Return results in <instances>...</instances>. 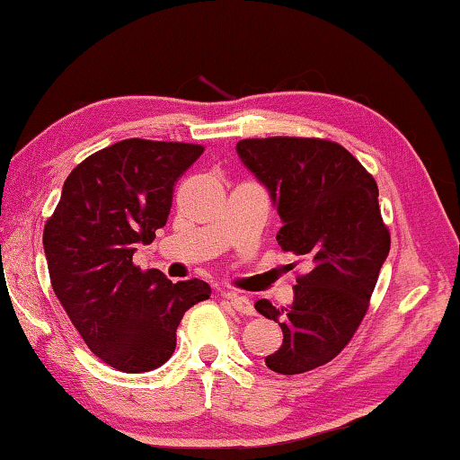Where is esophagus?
<instances>
[{
	"instance_id": "34e87169",
	"label": "esophagus",
	"mask_w": 460,
	"mask_h": 460,
	"mask_svg": "<svg viewBox=\"0 0 460 460\" xmlns=\"http://www.w3.org/2000/svg\"><path fill=\"white\" fill-rule=\"evenodd\" d=\"M225 298L229 300V305L233 306V310H237L239 314H243V316H253V305H252V300L247 298V296H241V294H235V292H227L225 294Z\"/></svg>"
}]
</instances>
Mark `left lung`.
Wrapping results in <instances>:
<instances>
[{"mask_svg":"<svg viewBox=\"0 0 460 460\" xmlns=\"http://www.w3.org/2000/svg\"><path fill=\"white\" fill-rule=\"evenodd\" d=\"M237 154L278 208L284 223L278 245L310 266L296 279L288 308L271 306L266 298L255 302V310L284 332L266 365L282 376L316 369L334 359L359 329L389 253L377 182L331 139H241Z\"/></svg>","mask_w":460,"mask_h":460,"instance_id":"left-lung-1","label":"left lung"}]
</instances>
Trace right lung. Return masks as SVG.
Returning a JSON list of instances; mask_svg holds the SVG:
<instances>
[{
	"instance_id": "right-lung-1",
	"label": "right lung",
	"mask_w": 460,
	"mask_h": 460,
	"mask_svg": "<svg viewBox=\"0 0 460 460\" xmlns=\"http://www.w3.org/2000/svg\"><path fill=\"white\" fill-rule=\"evenodd\" d=\"M205 147L123 139L76 166L44 227L52 290L87 347L123 373L160 367L176 349L186 310L207 300L202 279L172 284L134 266L168 221L174 184Z\"/></svg>"
}]
</instances>
